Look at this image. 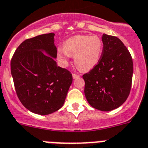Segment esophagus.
I'll use <instances>...</instances> for the list:
<instances>
[{
  "mask_svg": "<svg viewBox=\"0 0 148 148\" xmlns=\"http://www.w3.org/2000/svg\"><path fill=\"white\" fill-rule=\"evenodd\" d=\"M79 76H80V75H77V74H75V73H73V78L74 79H78V78H79Z\"/></svg>",
  "mask_w": 148,
  "mask_h": 148,
  "instance_id": "obj_1",
  "label": "esophagus"
}]
</instances>
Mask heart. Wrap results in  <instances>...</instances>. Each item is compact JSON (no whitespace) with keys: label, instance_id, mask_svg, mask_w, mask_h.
Segmentation results:
<instances>
[{"label":"heart","instance_id":"obj_1","mask_svg":"<svg viewBox=\"0 0 148 148\" xmlns=\"http://www.w3.org/2000/svg\"><path fill=\"white\" fill-rule=\"evenodd\" d=\"M103 50V41L98 36L77 35L68 39L64 47L58 49L57 58L63 66H67L73 56L77 68L80 71L88 72L98 64Z\"/></svg>","mask_w":148,"mask_h":148}]
</instances>
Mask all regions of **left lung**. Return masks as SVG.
Listing matches in <instances>:
<instances>
[{"label": "left lung", "mask_w": 148, "mask_h": 148, "mask_svg": "<svg viewBox=\"0 0 148 148\" xmlns=\"http://www.w3.org/2000/svg\"><path fill=\"white\" fill-rule=\"evenodd\" d=\"M102 40L100 60L82 77L88 103L96 109L109 112L127 100L132 85L133 64L130 53L120 39L104 34Z\"/></svg>", "instance_id": "8db88e82"}]
</instances>
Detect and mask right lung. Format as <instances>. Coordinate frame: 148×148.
<instances>
[{
  "mask_svg": "<svg viewBox=\"0 0 148 148\" xmlns=\"http://www.w3.org/2000/svg\"><path fill=\"white\" fill-rule=\"evenodd\" d=\"M55 34L27 39L17 48L11 73L19 100L31 112L46 115L64 103L73 75L57 65Z\"/></svg>",
  "mask_w": 148,
  "mask_h": 148,
  "instance_id": "right-lung-1",
  "label": "right lung"
}]
</instances>
